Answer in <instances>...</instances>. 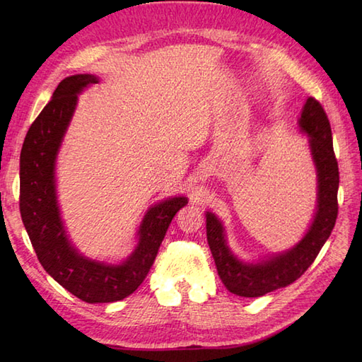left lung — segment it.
<instances>
[{
    "mask_svg": "<svg viewBox=\"0 0 362 362\" xmlns=\"http://www.w3.org/2000/svg\"><path fill=\"white\" fill-rule=\"evenodd\" d=\"M300 129L310 135V146L317 168V213L308 233L294 249L259 263H244L228 249L224 228L213 213H206V241L224 286L241 297H261L294 283L305 274L332 235L337 218V188L339 168L333 151L332 126L324 107L308 98Z\"/></svg>",
    "mask_w": 362,
    "mask_h": 362,
    "instance_id": "8db88e82",
    "label": "left lung"
}]
</instances>
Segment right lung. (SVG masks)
Here are the masks:
<instances>
[{"label": "right lung", "instance_id": "add662e5", "mask_svg": "<svg viewBox=\"0 0 362 362\" xmlns=\"http://www.w3.org/2000/svg\"><path fill=\"white\" fill-rule=\"evenodd\" d=\"M96 82L91 74L64 79L30 124L20 156V213L45 271L83 302L110 303L130 296L143 283L169 224L188 201L187 197H173L151 209L138 232L140 243L122 264L99 263L76 252L60 219L54 161L73 117L78 93Z\"/></svg>", "mask_w": 362, "mask_h": 362}]
</instances>
